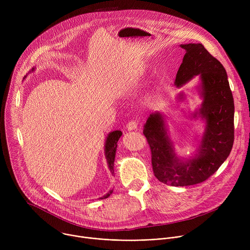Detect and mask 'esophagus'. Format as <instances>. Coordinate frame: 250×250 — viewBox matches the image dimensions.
<instances>
[{
	"mask_svg": "<svg viewBox=\"0 0 250 250\" xmlns=\"http://www.w3.org/2000/svg\"><path fill=\"white\" fill-rule=\"evenodd\" d=\"M126 128H127L128 130H134V129H136V128H137V123H136L135 121H130V122H128L127 125H126Z\"/></svg>",
	"mask_w": 250,
	"mask_h": 250,
	"instance_id": "34e87169",
	"label": "esophagus"
}]
</instances>
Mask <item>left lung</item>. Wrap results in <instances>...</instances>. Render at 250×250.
<instances>
[{"label": "left lung", "mask_w": 250, "mask_h": 250, "mask_svg": "<svg viewBox=\"0 0 250 250\" xmlns=\"http://www.w3.org/2000/svg\"><path fill=\"white\" fill-rule=\"evenodd\" d=\"M186 50L175 85L181 87L200 76L199 92L203 103L194 118L206 121L205 132L198 153L186 161L178 158L167 134L165 120L159 112L152 113L144 128L151 150L154 176L170 186L184 187L202 183L215 173L229 157L234 140V104L227 71L201 43L181 44ZM183 99V94H180Z\"/></svg>", "instance_id": "obj_1"}]
</instances>
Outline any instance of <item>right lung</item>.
<instances>
[{
    "instance_id": "1",
    "label": "right lung",
    "mask_w": 250,
    "mask_h": 250,
    "mask_svg": "<svg viewBox=\"0 0 250 250\" xmlns=\"http://www.w3.org/2000/svg\"><path fill=\"white\" fill-rule=\"evenodd\" d=\"M33 70L34 69L32 68L31 71H33ZM122 134H123V132L121 130H115V131L110 132L105 139L104 155H105L106 162H108V166H109L112 174H114V162H115V156H116V151H117V146H118V141H119L120 137L122 136ZM112 193H113V191L111 190L108 194L104 195V197H102L100 199L108 198Z\"/></svg>"
}]
</instances>
